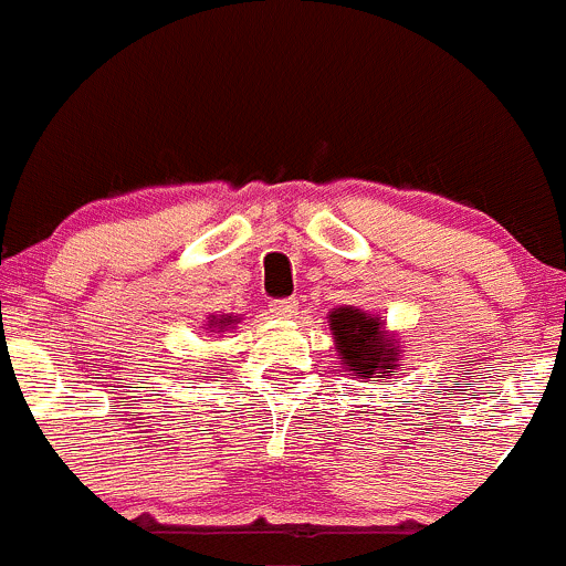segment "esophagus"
<instances>
[{"mask_svg": "<svg viewBox=\"0 0 566 566\" xmlns=\"http://www.w3.org/2000/svg\"><path fill=\"white\" fill-rule=\"evenodd\" d=\"M297 308L300 303L294 297H283V300H274L272 303V316H277V319H294L297 316Z\"/></svg>", "mask_w": 566, "mask_h": 566, "instance_id": "34e87169", "label": "esophagus"}]
</instances>
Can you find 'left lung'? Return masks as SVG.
Listing matches in <instances>:
<instances>
[{"instance_id":"1","label":"left lung","mask_w":566,"mask_h":566,"mask_svg":"<svg viewBox=\"0 0 566 566\" xmlns=\"http://www.w3.org/2000/svg\"><path fill=\"white\" fill-rule=\"evenodd\" d=\"M331 331L344 358V369L358 378H384V373L397 367V349L391 347V338H384V327L375 316L358 308H336L331 314Z\"/></svg>"}]
</instances>
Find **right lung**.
<instances>
[{
  "mask_svg": "<svg viewBox=\"0 0 566 566\" xmlns=\"http://www.w3.org/2000/svg\"><path fill=\"white\" fill-rule=\"evenodd\" d=\"M219 322H222V319H219Z\"/></svg>",
  "mask_w": 566,
  "mask_h": 566,
  "instance_id": "right-lung-1",
  "label": "right lung"
}]
</instances>
